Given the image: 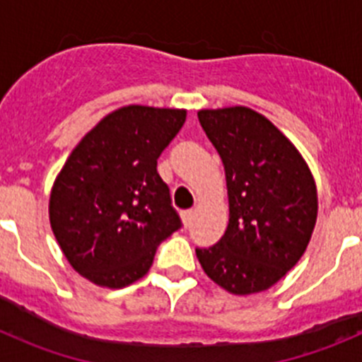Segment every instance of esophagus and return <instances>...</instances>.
<instances>
[{
	"instance_id": "esophagus-1",
	"label": "esophagus",
	"mask_w": 362,
	"mask_h": 362,
	"mask_svg": "<svg viewBox=\"0 0 362 362\" xmlns=\"http://www.w3.org/2000/svg\"><path fill=\"white\" fill-rule=\"evenodd\" d=\"M181 217H183L185 226H190L192 221H194V212H192V210H185V212L181 214Z\"/></svg>"
}]
</instances>
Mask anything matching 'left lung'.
I'll list each match as a JSON object with an SVG mask.
<instances>
[{
	"instance_id": "obj_1",
	"label": "left lung",
	"mask_w": 362,
	"mask_h": 362,
	"mask_svg": "<svg viewBox=\"0 0 362 362\" xmlns=\"http://www.w3.org/2000/svg\"><path fill=\"white\" fill-rule=\"evenodd\" d=\"M225 165L230 219L214 246L196 248L204 274L235 296L263 292L305 254L317 188L303 156L264 116L230 107L197 112Z\"/></svg>"
}]
</instances>
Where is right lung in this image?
Segmentation results:
<instances>
[{"mask_svg": "<svg viewBox=\"0 0 362 362\" xmlns=\"http://www.w3.org/2000/svg\"><path fill=\"white\" fill-rule=\"evenodd\" d=\"M187 110L129 105L72 150L50 192V226L78 274L99 286L141 279L158 246L181 228L158 158Z\"/></svg>", "mask_w": 362, "mask_h": 362, "instance_id": "obj_1", "label": "right lung"}]
</instances>
